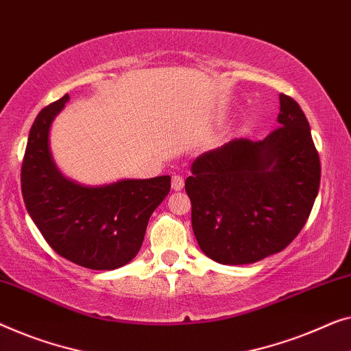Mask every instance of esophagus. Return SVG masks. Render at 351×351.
<instances>
[{
    "instance_id": "34e87169",
    "label": "esophagus",
    "mask_w": 351,
    "mask_h": 351,
    "mask_svg": "<svg viewBox=\"0 0 351 351\" xmlns=\"http://www.w3.org/2000/svg\"><path fill=\"white\" fill-rule=\"evenodd\" d=\"M184 185H185V182H184V179H182L180 176H172V188H174L176 191L182 190V188H184Z\"/></svg>"
}]
</instances>
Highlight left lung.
<instances>
[{"instance_id":"8db88e82","label":"left lung","mask_w":351,"mask_h":351,"mask_svg":"<svg viewBox=\"0 0 351 351\" xmlns=\"http://www.w3.org/2000/svg\"><path fill=\"white\" fill-rule=\"evenodd\" d=\"M277 130L234 139L191 165L185 191L201 250L221 264H250L299 234L318 195L322 166L299 104L280 93Z\"/></svg>"}]
</instances>
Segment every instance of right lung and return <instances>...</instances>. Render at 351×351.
Listing matches in <instances>:
<instances>
[{
    "label": "right lung",
    "instance_id": "obj_1",
    "mask_svg": "<svg viewBox=\"0 0 351 351\" xmlns=\"http://www.w3.org/2000/svg\"><path fill=\"white\" fill-rule=\"evenodd\" d=\"M69 95L38 114L22 163L25 206L40 234L60 256L95 271H112L138 255L147 223L171 190V177L126 179L84 186L55 166L50 126Z\"/></svg>",
    "mask_w": 351,
    "mask_h": 351
}]
</instances>
